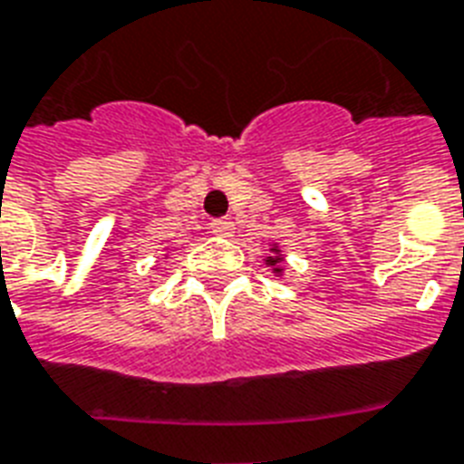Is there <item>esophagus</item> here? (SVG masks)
I'll list each match as a JSON object with an SVG mask.
<instances>
[{
	"mask_svg": "<svg viewBox=\"0 0 464 464\" xmlns=\"http://www.w3.org/2000/svg\"><path fill=\"white\" fill-rule=\"evenodd\" d=\"M232 227H235V225H232L229 220H213V222H210V232H213V235H218V237L232 235Z\"/></svg>",
	"mask_w": 464,
	"mask_h": 464,
	"instance_id": "1",
	"label": "esophagus"
}]
</instances>
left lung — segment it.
I'll return each instance as SVG.
<instances>
[{
	"label": "left lung",
	"instance_id": "8db88e82",
	"mask_svg": "<svg viewBox=\"0 0 464 464\" xmlns=\"http://www.w3.org/2000/svg\"><path fill=\"white\" fill-rule=\"evenodd\" d=\"M281 261H283V256H281V254H278V249H276V246H273V256H268V258H266V264L271 266V268H273V273H283V268H281Z\"/></svg>",
	"mask_w": 464,
	"mask_h": 464
}]
</instances>
